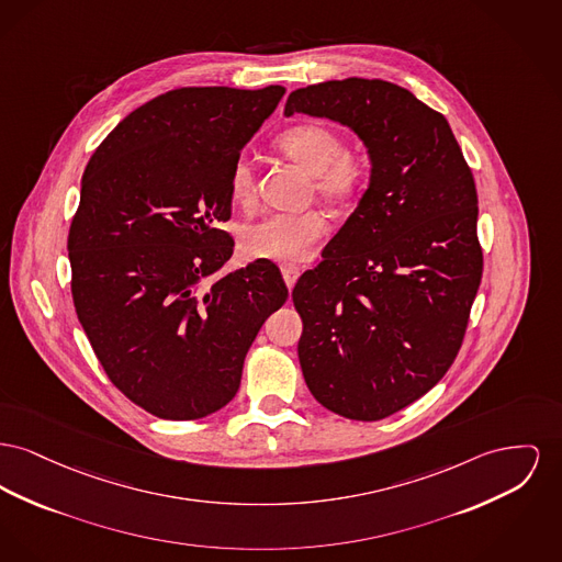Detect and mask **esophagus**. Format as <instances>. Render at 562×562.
Returning a JSON list of instances; mask_svg holds the SVG:
<instances>
[{
    "label": "esophagus",
    "mask_w": 562,
    "mask_h": 562,
    "mask_svg": "<svg viewBox=\"0 0 562 562\" xmlns=\"http://www.w3.org/2000/svg\"><path fill=\"white\" fill-rule=\"evenodd\" d=\"M280 269H282V278H284V282H286V286L291 291L295 286V282H297L299 267H295V265H282Z\"/></svg>",
    "instance_id": "esophagus-1"
}]
</instances>
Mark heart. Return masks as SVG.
<instances>
[{
  "label": "heart",
  "instance_id": "heart-1",
  "mask_svg": "<svg viewBox=\"0 0 562 562\" xmlns=\"http://www.w3.org/2000/svg\"><path fill=\"white\" fill-rule=\"evenodd\" d=\"M278 148L314 176V189L323 199L346 205L363 193L367 167L361 159L346 155L344 139L337 133L318 125H297L278 137ZM229 191L235 203L255 199V171L246 159H237L229 178ZM329 232V223L321 212L301 214H265L239 232V248L248 259L301 261L314 244Z\"/></svg>",
  "mask_w": 562,
  "mask_h": 562
}]
</instances>
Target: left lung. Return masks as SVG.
I'll return each instance as SVG.
<instances>
[{"label":"left lung","instance_id":"1","mask_svg":"<svg viewBox=\"0 0 562 562\" xmlns=\"http://www.w3.org/2000/svg\"><path fill=\"white\" fill-rule=\"evenodd\" d=\"M293 114L357 133L371 164L357 210L293 289L301 371L330 412L382 420L459 355L482 280L473 176L446 116L393 82L310 85L289 95Z\"/></svg>","mask_w":562,"mask_h":562}]
</instances>
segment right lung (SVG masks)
Here are the masks:
<instances>
[{"instance_id": "obj_1", "label": "right lung", "mask_w": 562, "mask_h": 562, "mask_svg": "<svg viewBox=\"0 0 562 562\" xmlns=\"http://www.w3.org/2000/svg\"><path fill=\"white\" fill-rule=\"evenodd\" d=\"M284 93L167 91L125 116L85 169L67 239L76 314L112 384L157 418L225 407L289 299L269 261L201 286L232 259L216 223L232 216L233 166Z\"/></svg>"}]
</instances>
